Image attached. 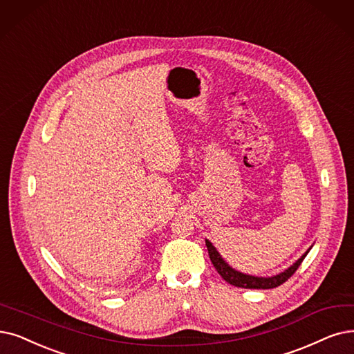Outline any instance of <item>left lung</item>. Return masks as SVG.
<instances>
[{"label": "left lung", "instance_id": "obj_1", "mask_svg": "<svg viewBox=\"0 0 354 354\" xmlns=\"http://www.w3.org/2000/svg\"><path fill=\"white\" fill-rule=\"evenodd\" d=\"M206 247L209 251V257L212 264L216 268V272L222 276V279L225 281H228L230 285L235 286V288H244V289H273L280 286L281 283H285V281L293 276V273L298 270V267L301 266V263L304 261V259L306 257V254L309 252V250L304 254V256L296 261L293 266H290L288 270H285L283 273L272 276V277H256V276H250V274H244V273H239L234 268H231L228 264L223 261V259L221 257V254L216 251V248L212 245L207 239H206Z\"/></svg>", "mask_w": 354, "mask_h": 354}]
</instances>
